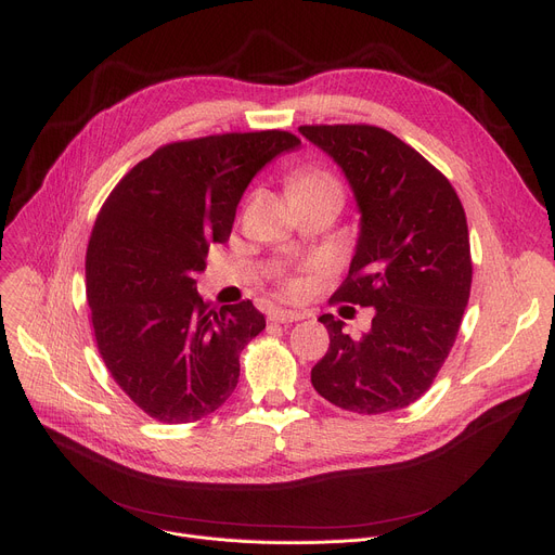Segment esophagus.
Returning <instances> with one entry per match:
<instances>
[{"instance_id":"34e87169","label":"esophagus","mask_w":555,"mask_h":555,"mask_svg":"<svg viewBox=\"0 0 555 555\" xmlns=\"http://www.w3.org/2000/svg\"><path fill=\"white\" fill-rule=\"evenodd\" d=\"M304 314L295 312V310H285V308H272L270 310V322L274 324H293V322H301Z\"/></svg>"}]
</instances>
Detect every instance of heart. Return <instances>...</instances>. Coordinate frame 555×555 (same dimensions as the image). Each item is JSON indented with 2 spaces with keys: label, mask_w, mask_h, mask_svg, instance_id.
Returning a JSON list of instances; mask_svg holds the SVG:
<instances>
[{
  "label": "heart",
  "mask_w": 555,
  "mask_h": 555,
  "mask_svg": "<svg viewBox=\"0 0 555 555\" xmlns=\"http://www.w3.org/2000/svg\"><path fill=\"white\" fill-rule=\"evenodd\" d=\"M306 189H337L339 191L337 182L331 178V175L324 172V170H319V168H306V170L297 172L295 178H293V191L295 193L297 191H306ZM287 289L293 295H299L301 289H304V283L301 281H293V283L287 285Z\"/></svg>",
  "instance_id": "heart-1"
}]
</instances>
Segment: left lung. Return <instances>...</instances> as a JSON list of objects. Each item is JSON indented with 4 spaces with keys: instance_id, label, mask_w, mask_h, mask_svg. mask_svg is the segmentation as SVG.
<instances>
[{
    "instance_id": "1",
    "label": "left lung",
    "mask_w": 555,
    "mask_h": 555,
    "mask_svg": "<svg viewBox=\"0 0 555 555\" xmlns=\"http://www.w3.org/2000/svg\"><path fill=\"white\" fill-rule=\"evenodd\" d=\"M346 175L360 236L337 301L373 308L371 331L346 335L322 314L328 353L312 366L319 396L358 414L416 402L441 371L470 299L473 260L461 199L441 170L375 126H301Z\"/></svg>"
}]
</instances>
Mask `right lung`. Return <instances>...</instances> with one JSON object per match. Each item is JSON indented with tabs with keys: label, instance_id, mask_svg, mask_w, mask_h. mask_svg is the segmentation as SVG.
Instances as JSON below:
<instances>
[{
	"label": "right lung",
	"instance_id": "obj_1",
	"mask_svg": "<svg viewBox=\"0 0 555 555\" xmlns=\"http://www.w3.org/2000/svg\"><path fill=\"white\" fill-rule=\"evenodd\" d=\"M283 130L175 141L114 186L87 245V304L99 353L130 400L162 423L214 414L241 351L266 328L251 301H202L195 274L227 243L254 175L299 149Z\"/></svg>",
	"mask_w": 555,
	"mask_h": 555
}]
</instances>
